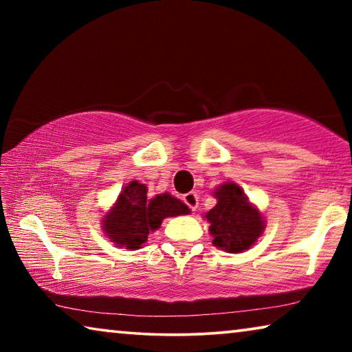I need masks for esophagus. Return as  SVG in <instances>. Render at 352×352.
<instances>
[{
  "label": "esophagus",
  "mask_w": 352,
  "mask_h": 352,
  "mask_svg": "<svg viewBox=\"0 0 352 352\" xmlns=\"http://www.w3.org/2000/svg\"><path fill=\"white\" fill-rule=\"evenodd\" d=\"M183 201L190 208V210L195 211L199 206V195L197 192H188L183 195Z\"/></svg>",
  "instance_id": "esophagus-1"
}]
</instances>
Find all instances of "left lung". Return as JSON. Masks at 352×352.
<instances>
[{"mask_svg": "<svg viewBox=\"0 0 352 352\" xmlns=\"http://www.w3.org/2000/svg\"><path fill=\"white\" fill-rule=\"evenodd\" d=\"M216 206L206 212L212 243L228 253H241L258 241L265 222L258 208L250 204L242 188L226 182L214 189Z\"/></svg>", "mask_w": 352, "mask_h": 352, "instance_id": "8db88e82", "label": "left lung"}]
</instances>
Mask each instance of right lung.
<instances>
[{
	"instance_id": "right-lung-1",
	"label": "right lung",
	"mask_w": 352,
	"mask_h": 352,
	"mask_svg": "<svg viewBox=\"0 0 352 352\" xmlns=\"http://www.w3.org/2000/svg\"><path fill=\"white\" fill-rule=\"evenodd\" d=\"M189 208L170 194L147 199V186L130 182L118 195L115 206L102 220V230L118 247L138 250L147 242L151 231L160 228L166 217L189 214Z\"/></svg>"
}]
</instances>
